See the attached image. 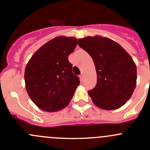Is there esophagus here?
Returning <instances> with one entry per match:
<instances>
[{"label":"esophagus","mask_w":150,"mask_h":150,"mask_svg":"<svg viewBox=\"0 0 150 150\" xmlns=\"http://www.w3.org/2000/svg\"><path fill=\"white\" fill-rule=\"evenodd\" d=\"M80 78H81V80H83V74H81V75H80Z\"/></svg>","instance_id":"1"}]
</instances>
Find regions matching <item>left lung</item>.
Here are the masks:
<instances>
[{
  "label": "left lung",
  "instance_id": "1",
  "mask_svg": "<svg viewBox=\"0 0 150 150\" xmlns=\"http://www.w3.org/2000/svg\"><path fill=\"white\" fill-rule=\"evenodd\" d=\"M78 44L95 65L97 84L88 91L94 105L105 110L124 105L136 86V66L131 56L118 43L101 36L79 39Z\"/></svg>",
  "mask_w": 150,
  "mask_h": 150
}]
</instances>
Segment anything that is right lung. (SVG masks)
Here are the masks:
<instances>
[{
  "mask_svg": "<svg viewBox=\"0 0 150 150\" xmlns=\"http://www.w3.org/2000/svg\"><path fill=\"white\" fill-rule=\"evenodd\" d=\"M76 45V38L58 36L42 46L26 65V91L42 110L58 111L72 100L80 81L68 56Z\"/></svg>",
  "mask_w": 150,
  "mask_h": 150,
  "instance_id": "obj_1",
  "label": "right lung"
}]
</instances>
